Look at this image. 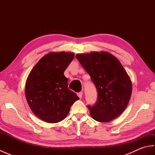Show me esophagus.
<instances>
[{
    "instance_id": "esophagus-1",
    "label": "esophagus",
    "mask_w": 155,
    "mask_h": 155,
    "mask_svg": "<svg viewBox=\"0 0 155 155\" xmlns=\"http://www.w3.org/2000/svg\"><path fill=\"white\" fill-rule=\"evenodd\" d=\"M77 95H78V97H79L80 98H81L82 96H83V92H79V93H78Z\"/></svg>"
}]
</instances>
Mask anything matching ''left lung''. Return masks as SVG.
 <instances>
[{
    "label": "left lung",
    "instance_id": "8db88e82",
    "mask_svg": "<svg viewBox=\"0 0 155 155\" xmlns=\"http://www.w3.org/2000/svg\"><path fill=\"white\" fill-rule=\"evenodd\" d=\"M76 57L90 75L97 91V99L88 105L95 120L107 123L114 119L127 107L132 84L120 61L107 52L78 54Z\"/></svg>",
    "mask_w": 155,
    "mask_h": 155
}]
</instances>
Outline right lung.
I'll list each match as a JSON object with an SVG mask.
<instances>
[{
    "mask_svg": "<svg viewBox=\"0 0 155 155\" xmlns=\"http://www.w3.org/2000/svg\"><path fill=\"white\" fill-rule=\"evenodd\" d=\"M72 52L45 55L30 72L25 86L26 98L36 116L50 123L64 119L71 107L79 99L68 88L64 72L73 60Z\"/></svg>",
    "mask_w": 155,
    "mask_h": 155,
    "instance_id": "1",
    "label": "right lung"
}]
</instances>
